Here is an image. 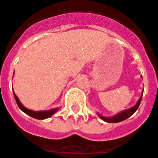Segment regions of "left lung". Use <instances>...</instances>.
<instances>
[{
	"instance_id": "left-lung-1",
	"label": "left lung",
	"mask_w": 158,
	"mask_h": 158,
	"mask_svg": "<svg viewBox=\"0 0 158 158\" xmlns=\"http://www.w3.org/2000/svg\"><path fill=\"white\" fill-rule=\"evenodd\" d=\"M142 94H143V92H142ZM141 98H142V95H141V98L139 99L138 102L136 103L135 106H134L131 109H128V110H124V111L119 113L118 115H115V116H113V117H104V116H102V115H99V116L102 119L103 121H106V122H108V123H117V122H121V121H125V120H127V118H129L130 116H131V115L135 113V110L138 109L139 106H140V104H141Z\"/></svg>"
}]
</instances>
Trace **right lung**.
I'll list each match as a JSON object with an SVG mask.
<instances>
[{"label": "right lung", "instance_id": "add662e5", "mask_svg": "<svg viewBox=\"0 0 158 158\" xmlns=\"http://www.w3.org/2000/svg\"><path fill=\"white\" fill-rule=\"evenodd\" d=\"M14 97H15V100H16V102H17V106L19 107L23 112H25L26 114H27L28 115L31 116V117L35 118V119H37V120H44V119H47V118L52 116L55 112L58 111V109H53V110H48V111H32L31 110H28L26 107L21 104V102L18 100L17 96L15 94V93L13 92Z\"/></svg>", "mask_w": 158, "mask_h": 158}]
</instances>
